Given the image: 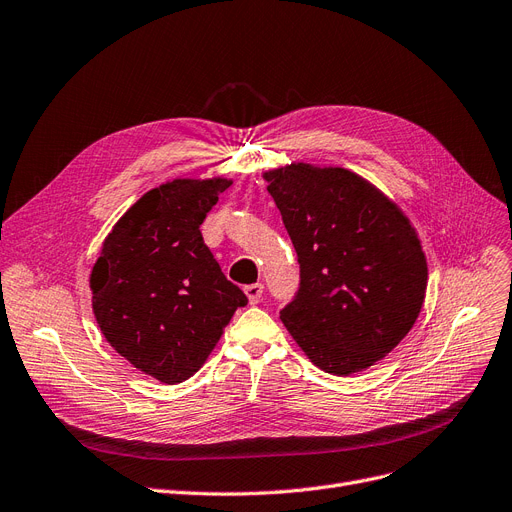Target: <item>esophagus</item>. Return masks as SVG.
I'll list each match as a JSON object with an SVG mask.
<instances>
[{
    "label": "esophagus",
    "instance_id": "esophagus-1",
    "mask_svg": "<svg viewBox=\"0 0 512 512\" xmlns=\"http://www.w3.org/2000/svg\"><path fill=\"white\" fill-rule=\"evenodd\" d=\"M244 295L249 297V303H251V305H257V303L261 301V297H263V284H261V282H255V284L244 286Z\"/></svg>",
    "mask_w": 512,
    "mask_h": 512
}]
</instances>
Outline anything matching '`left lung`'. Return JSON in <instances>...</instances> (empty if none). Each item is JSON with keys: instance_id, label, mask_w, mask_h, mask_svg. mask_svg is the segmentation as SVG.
<instances>
[{"instance_id": "obj_1", "label": "left lung", "mask_w": 512, "mask_h": 512, "mask_svg": "<svg viewBox=\"0 0 512 512\" xmlns=\"http://www.w3.org/2000/svg\"><path fill=\"white\" fill-rule=\"evenodd\" d=\"M263 177L299 261V288L280 320L324 372L347 376L383 360L427 291V259L408 217L341 167L295 163Z\"/></svg>"}]
</instances>
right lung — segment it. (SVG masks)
Listing matches in <instances>:
<instances>
[{"mask_svg": "<svg viewBox=\"0 0 512 512\" xmlns=\"http://www.w3.org/2000/svg\"><path fill=\"white\" fill-rule=\"evenodd\" d=\"M228 180H173L146 192L113 228L92 270L106 341L154 379L182 383L205 364L234 311L249 303L203 240Z\"/></svg>", "mask_w": 512, "mask_h": 512, "instance_id": "obj_1", "label": "right lung"}]
</instances>
